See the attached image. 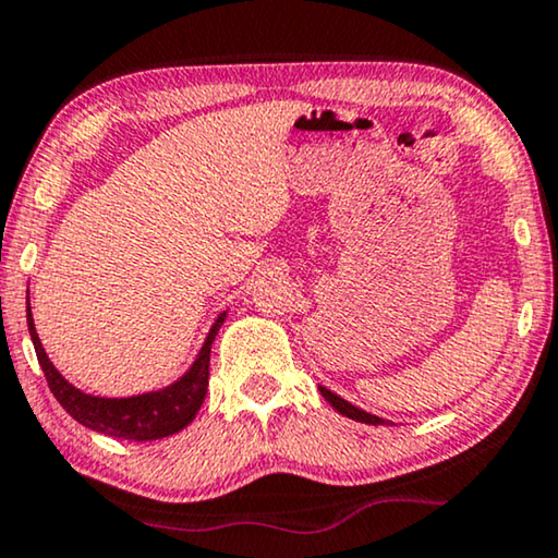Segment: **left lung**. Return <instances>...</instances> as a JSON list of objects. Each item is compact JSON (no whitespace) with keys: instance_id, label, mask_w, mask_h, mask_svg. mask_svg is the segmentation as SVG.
<instances>
[{"instance_id":"left-lung-1","label":"left lung","mask_w":558,"mask_h":558,"mask_svg":"<svg viewBox=\"0 0 558 558\" xmlns=\"http://www.w3.org/2000/svg\"><path fill=\"white\" fill-rule=\"evenodd\" d=\"M320 395L326 397V402L333 407L336 412H341L343 417L349 420H356V422H364V425H387V420L376 417V414H368L364 410H359V407H354L351 402H347V399H341L339 395H333V391H328L326 387H318Z\"/></svg>"}]
</instances>
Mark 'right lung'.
<instances>
[{
    "label": "right lung",
    "mask_w": 558,
    "mask_h": 558,
    "mask_svg": "<svg viewBox=\"0 0 558 558\" xmlns=\"http://www.w3.org/2000/svg\"><path fill=\"white\" fill-rule=\"evenodd\" d=\"M225 316L227 313H219L215 326L209 328V336L207 341H204L197 361H194L190 372H186L179 381L171 384V387L148 391V395L138 397L106 399L85 395V391L75 389L73 384L52 366V361L47 359L40 343V336L35 331V320L27 303V326L35 343V354L45 372L47 387H50L54 399L62 404V410L88 429H96V433L119 439H133V442L169 437L179 433V429H184L194 420V414L199 412V407L204 402V395H207L209 351L219 326L225 324Z\"/></svg>",
    "instance_id": "right-lung-1"
}]
</instances>
